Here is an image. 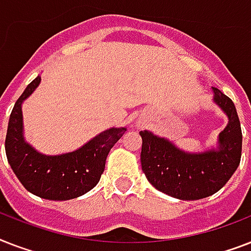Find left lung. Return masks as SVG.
I'll list each match as a JSON object with an SVG mask.
<instances>
[{"mask_svg":"<svg viewBox=\"0 0 251 251\" xmlns=\"http://www.w3.org/2000/svg\"><path fill=\"white\" fill-rule=\"evenodd\" d=\"M214 101L228 116V125L219 134L218 150L190 153L165 138L141 131L142 171L152 186L182 201L215 194L232 177L241 160L242 133L233 101L212 87Z\"/></svg>","mask_w":251,"mask_h":251,"instance_id":"left-lung-1","label":"left lung"}]
</instances>
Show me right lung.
Segmentation results:
<instances>
[{
  "mask_svg": "<svg viewBox=\"0 0 251 251\" xmlns=\"http://www.w3.org/2000/svg\"><path fill=\"white\" fill-rule=\"evenodd\" d=\"M40 80V76H37L25 87L11 110L5 141L7 161L29 193L50 201L78 198L100 181L106 156L126 129L105 130L73 152L56 156L37 152L23 137L22 102L32 94Z\"/></svg>",
  "mask_w": 251,
  "mask_h": 251,
  "instance_id": "add662e5",
  "label": "right lung"
}]
</instances>
